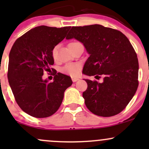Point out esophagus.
Returning a JSON list of instances; mask_svg holds the SVG:
<instances>
[{"label": "esophagus", "instance_id": "34e87169", "mask_svg": "<svg viewBox=\"0 0 149 149\" xmlns=\"http://www.w3.org/2000/svg\"><path fill=\"white\" fill-rule=\"evenodd\" d=\"M71 79H72L73 82H76V81H78V80H79V78H76V77H71Z\"/></svg>", "mask_w": 149, "mask_h": 149}]
</instances>
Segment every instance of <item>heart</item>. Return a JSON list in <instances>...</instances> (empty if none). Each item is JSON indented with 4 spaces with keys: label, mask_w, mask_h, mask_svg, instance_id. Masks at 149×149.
<instances>
[{
    "label": "heart",
    "mask_w": 149,
    "mask_h": 149,
    "mask_svg": "<svg viewBox=\"0 0 149 149\" xmlns=\"http://www.w3.org/2000/svg\"><path fill=\"white\" fill-rule=\"evenodd\" d=\"M77 43H78V42H72L69 44V46L74 45ZM57 47H54L52 51V56L53 59H56V57H57ZM80 70H81V66H80L79 63H71V64H66L64 67H63L62 69H61V72L66 73V74H69L70 76H76L80 73Z\"/></svg>",
    "instance_id": "heart-1"
}]
</instances>
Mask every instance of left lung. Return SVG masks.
<instances>
[{
    "label": "left lung",
    "instance_id": "left-lung-1",
    "mask_svg": "<svg viewBox=\"0 0 149 149\" xmlns=\"http://www.w3.org/2000/svg\"><path fill=\"white\" fill-rule=\"evenodd\" d=\"M83 44L90 57L83 72L102 83L84 79L85 104L92 113L102 117L118 114L127 107L137 90L139 63L128 38L122 32L100 24L73 26L66 38Z\"/></svg>",
    "mask_w": 149,
    "mask_h": 149
}]
</instances>
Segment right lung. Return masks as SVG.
<instances>
[{
    "instance_id": "add662e5",
    "label": "right lung",
    "mask_w": 149,
    "mask_h": 149,
    "mask_svg": "<svg viewBox=\"0 0 149 149\" xmlns=\"http://www.w3.org/2000/svg\"><path fill=\"white\" fill-rule=\"evenodd\" d=\"M70 29L39 26L19 38L12 47L8 82L19 107L33 117L53 115L61 106L65 90L72 85L71 77L57 71L52 83L42 79L44 71L49 72L54 64L53 48Z\"/></svg>"
}]
</instances>
